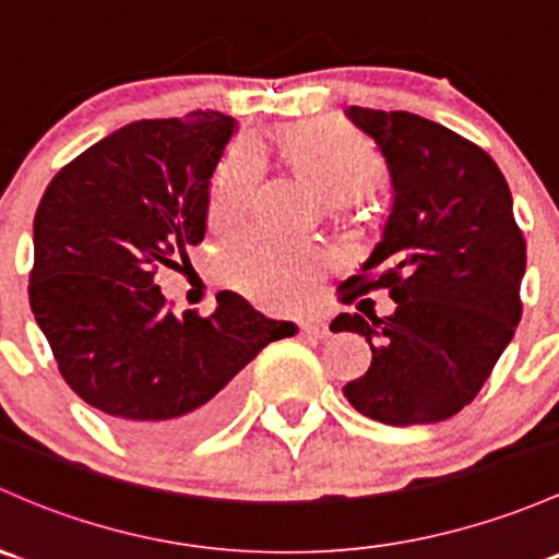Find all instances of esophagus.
<instances>
[{
	"label": "esophagus",
	"instance_id": "obj_1",
	"mask_svg": "<svg viewBox=\"0 0 559 559\" xmlns=\"http://www.w3.org/2000/svg\"><path fill=\"white\" fill-rule=\"evenodd\" d=\"M299 332L310 334V337H326L329 326L321 316H305V319L299 321Z\"/></svg>",
	"mask_w": 559,
	"mask_h": 559
}]
</instances>
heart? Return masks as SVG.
I'll return each instance as SVG.
<instances>
[{
    "mask_svg": "<svg viewBox=\"0 0 559 559\" xmlns=\"http://www.w3.org/2000/svg\"><path fill=\"white\" fill-rule=\"evenodd\" d=\"M286 160L332 205L354 203L383 176V160L367 139L343 122H310L281 139ZM264 160L251 141H238L222 160L209 198L211 227L238 225L260 187ZM324 251L302 240L246 233L222 249L227 278L267 308H289L321 273Z\"/></svg>",
    "mask_w": 559,
    "mask_h": 559,
    "instance_id": "obj_1",
    "label": "heart"
}]
</instances>
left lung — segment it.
I'll list each match as a JSON object with an SVG mask.
<instances>
[{"label": "left lung", "mask_w": 559, "mask_h": 559, "mask_svg": "<svg viewBox=\"0 0 559 559\" xmlns=\"http://www.w3.org/2000/svg\"><path fill=\"white\" fill-rule=\"evenodd\" d=\"M391 174L393 205L356 295L388 289L391 316L340 313L332 332L372 348L367 374L343 388L385 426L439 423L474 402L520 324L525 238L501 168L474 141L413 111L350 107Z\"/></svg>", "instance_id": "8db88e82"}]
</instances>
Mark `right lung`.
<instances>
[{"label":"right lung","mask_w":559,"mask_h":559,"mask_svg":"<svg viewBox=\"0 0 559 559\" xmlns=\"http://www.w3.org/2000/svg\"><path fill=\"white\" fill-rule=\"evenodd\" d=\"M233 131L214 109L131 122L63 166L34 216V319L69 388L133 442L211 433L238 404L240 369L297 334L233 292L211 316H176L155 284L203 240Z\"/></svg>","instance_id":"right-lung-1"}]
</instances>
